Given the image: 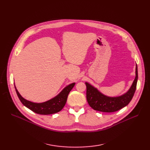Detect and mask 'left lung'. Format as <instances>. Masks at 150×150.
I'll return each mask as SVG.
<instances>
[{
	"label": "left lung",
	"mask_w": 150,
	"mask_h": 150,
	"mask_svg": "<svg viewBox=\"0 0 150 150\" xmlns=\"http://www.w3.org/2000/svg\"><path fill=\"white\" fill-rule=\"evenodd\" d=\"M138 79L137 66H136V77L129 89L118 97H108L100 92L97 88L86 82V98L89 106L96 111L113 112L127 106L132 100L136 89Z\"/></svg>",
	"instance_id": "left-lung-1"
}]
</instances>
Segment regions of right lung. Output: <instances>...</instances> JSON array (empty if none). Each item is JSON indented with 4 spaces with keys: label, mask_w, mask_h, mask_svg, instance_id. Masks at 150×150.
Masks as SVG:
<instances>
[{
    "label": "right lung",
    "mask_w": 150,
    "mask_h": 150,
    "mask_svg": "<svg viewBox=\"0 0 150 150\" xmlns=\"http://www.w3.org/2000/svg\"><path fill=\"white\" fill-rule=\"evenodd\" d=\"M75 84V83L70 84L63 89L56 97L42 103H34V102H31L25 99L21 96L15 85L14 87L20 101L25 106L36 114L49 115L58 112L64 108L67 101L69 93L72 89Z\"/></svg>",
    "instance_id": "obj_1"
}]
</instances>
